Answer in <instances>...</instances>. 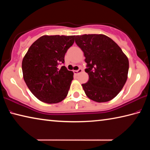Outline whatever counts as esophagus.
<instances>
[{
  "instance_id": "obj_1",
  "label": "esophagus",
  "mask_w": 150,
  "mask_h": 150,
  "mask_svg": "<svg viewBox=\"0 0 150 150\" xmlns=\"http://www.w3.org/2000/svg\"><path fill=\"white\" fill-rule=\"evenodd\" d=\"M82 71H83L82 69H79L78 70L73 71V73H74L75 75H78V74H79V73H81Z\"/></svg>"
}]
</instances>
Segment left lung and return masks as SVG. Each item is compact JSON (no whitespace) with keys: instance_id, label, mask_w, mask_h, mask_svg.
Returning <instances> with one entry per match:
<instances>
[{"instance_id":"obj_1","label":"left lung","mask_w":150,"mask_h":150,"mask_svg":"<svg viewBox=\"0 0 150 150\" xmlns=\"http://www.w3.org/2000/svg\"><path fill=\"white\" fill-rule=\"evenodd\" d=\"M75 43L84 53L88 75L82 84L90 99L97 103L112 99L122 89L128 78L129 62L121 48L103 34L76 35Z\"/></svg>"}]
</instances>
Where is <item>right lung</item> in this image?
Wrapping results in <instances>:
<instances>
[{
  "mask_svg": "<svg viewBox=\"0 0 150 150\" xmlns=\"http://www.w3.org/2000/svg\"><path fill=\"white\" fill-rule=\"evenodd\" d=\"M75 35H43L32 44L23 58L22 69L28 87L38 99L57 103L67 96L73 73L65 66V54Z\"/></svg>",
  "mask_w": 150,
  "mask_h": 150,
  "instance_id": "1",
  "label": "right lung"
}]
</instances>
